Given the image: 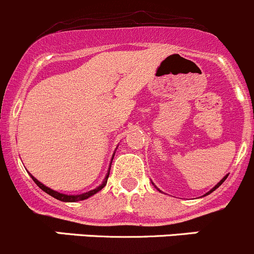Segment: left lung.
<instances>
[{"label": "left lung", "instance_id": "obj_1", "mask_svg": "<svg viewBox=\"0 0 254 254\" xmlns=\"http://www.w3.org/2000/svg\"><path fill=\"white\" fill-rule=\"evenodd\" d=\"M227 177H228V174H227V175H225V177H223V178H222V179H221V180H220V182H218V183H217V184H216V185H215V187H213V188H212V189H211V190H210V191H207V192H206V194H205V195H204V196H206V195L211 194V192H212V191H215V190H216V189H217V188H218V187H220V185H221V184H222V183H223V182H225V180H226V179H227ZM153 185H154V184H153ZM155 188H157V187H155ZM157 189H158V188H157ZM158 190H159V189H158ZM159 191H160V190H159Z\"/></svg>", "mask_w": 254, "mask_h": 254}]
</instances>
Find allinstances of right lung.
Wrapping results in <instances>:
<instances>
[{"label": "right lung", "instance_id": "1", "mask_svg": "<svg viewBox=\"0 0 254 254\" xmlns=\"http://www.w3.org/2000/svg\"><path fill=\"white\" fill-rule=\"evenodd\" d=\"M115 153H116V152H115ZM115 153H114V155H112V158H111V163H110L109 170H107V174H106V177H105V179H104V182H102V184H101V185H99V187H97V188H95V189L90 190V191L84 192V194H79V195H67V194H63V192H59V191H55V190L50 189V188L45 187L44 184H42V183L39 182L38 179H36V178H34L33 175L31 174V173H29V175H31L32 179H33V182L36 183V184L38 185L39 188H41V189L43 190V191H45V192H47V194H49L50 196L55 197V199L60 200V201H64V202H76V201H81V200L89 199L90 196H92V195H95V194H96V192H99L100 190L104 189L105 185L107 184V179H109L110 169H111L112 159H114V157H115Z\"/></svg>", "mask_w": 254, "mask_h": 254}]
</instances>
